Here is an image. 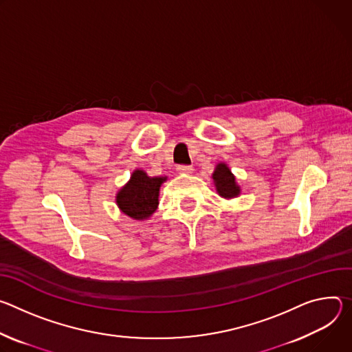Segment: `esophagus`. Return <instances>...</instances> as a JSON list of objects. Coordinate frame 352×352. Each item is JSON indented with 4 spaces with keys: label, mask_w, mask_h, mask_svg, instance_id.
<instances>
[{
    "label": "esophagus",
    "mask_w": 352,
    "mask_h": 352,
    "mask_svg": "<svg viewBox=\"0 0 352 352\" xmlns=\"http://www.w3.org/2000/svg\"><path fill=\"white\" fill-rule=\"evenodd\" d=\"M177 170H179V173H184V175H190V173H192V166H188V165H179L177 166Z\"/></svg>",
    "instance_id": "esophagus-1"
}]
</instances>
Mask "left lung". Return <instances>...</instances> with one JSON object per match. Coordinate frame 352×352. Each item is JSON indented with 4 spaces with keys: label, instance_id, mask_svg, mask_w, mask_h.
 <instances>
[{
    "label": "left lung",
    "instance_id": "obj_1",
    "mask_svg": "<svg viewBox=\"0 0 352 352\" xmlns=\"http://www.w3.org/2000/svg\"><path fill=\"white\" fill-rule=\"evenodd\" d=\"M212 180L217 192L222 199L230 200L241 196V186L238 184L235 175L230 172L229 166L225 162L217 164L212 173Z\"/></svg>",
    "mask_w": 352,
    "mask_h": 352
}]
</instances>
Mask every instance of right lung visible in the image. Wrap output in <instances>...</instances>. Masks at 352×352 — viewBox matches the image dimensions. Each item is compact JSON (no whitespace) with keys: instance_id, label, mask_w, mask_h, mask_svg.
<instances>
[{"instance_id":"1","label":"right lung","mask_w":352,"mask_h":352,"mask_svg":"<svg viewBox=\"0 0 352 352\" xmlns=\"http://www.w3.org/2000/svg\"><path fill=\"white\" fill-rule=\"evenodd\" d=\"M166 180L168 176H148L145 170L135 169L116 194L117 207L135 221L149 219L158 208L160 190Z\"/></svg>"}]
</instances>
